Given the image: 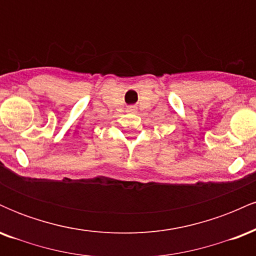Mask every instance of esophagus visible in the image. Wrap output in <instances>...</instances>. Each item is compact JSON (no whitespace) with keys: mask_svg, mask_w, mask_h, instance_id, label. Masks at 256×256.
Wrapping results in <instances>:
<instances>
[{"mask_svg":"<svg viewBox=\"0 0 256 256\" xmlns=\"http://www.w3.org/2000/svg\"><path fill=\"white\" fill-rule=\"evenodd\" d=\"M128 112H132V113H134V112H136V108H134V107H128Z\"/></svg>","mask_w":256,"mask_h":256,"instance_id":"1","label":"esophagus"}]
</instances>
